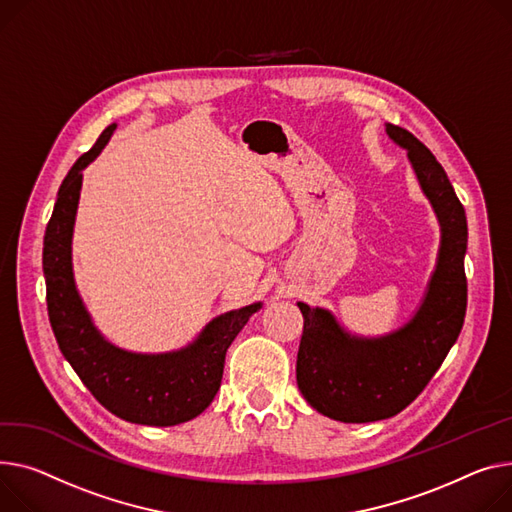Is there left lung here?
I'll list each match as a JSON object with an SVG mask.
<instances>
[{
    "label": "left lung",
    "instance_id": "obj_1",
    "mask_svg": "<svg viewBox=\"0 0 512 512\" xmlns=\"http://www.w3.org/2000/svg\"><path fill=\"white\" fill-rule=\"evenodd\" d=\"M385 131L407 152L436 214L440 247L420 306L391 333L356 335L331 311L296 302L304 317L296 360L298 389L319 414L346 424L387 420L405 410L457 342L467 306V218L461 201L445 168L418 138L393 123H385Z\"/></svg>",
    "mask_w": 512,
    "mask_h": 512
}]
</instances>
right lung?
<instances>
[{
    "label": "right lung",
    "mask_w": 512,
    "mask_h": 512,
    "mask_svg": "<svg viewBox=\"0 0 512 512\" xmlns=\"http://www.w3.org/2000/svg\"><path fill=\"white\" fill-rule=\"evenodd\" d=\"M115 129L113 123L100 133L59 187L43 243L49 321L61 354L100 405L131 424L177 426L197 418L212 403L220 389L226 350L261 302L218 315L193 342L173 352H129L98 331L76 286L72 238L82 170L105 150Z\"/></svg>",
    "instance_id": "obj_1"
}]
</instances>
